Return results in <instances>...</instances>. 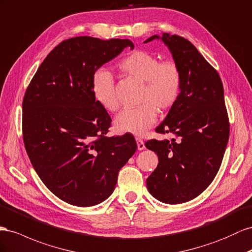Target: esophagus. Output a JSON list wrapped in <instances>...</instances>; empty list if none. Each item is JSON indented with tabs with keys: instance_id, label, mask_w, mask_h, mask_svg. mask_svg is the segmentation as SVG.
I'll return each instance as SVG.
<instances>
[{
	"instance_id": "esophagus-1",
	"label": "esophagus",
	"mask_w": 252,
	"mask_h": 252,
	"mask_svg": "<svg viewBox=\"0 0 252 252\" xmlns=\"http://www.w3.org/2000/svg\"><path fill=\"white\" fill-rule=\"evenodd\" d=\"M135 141H137V145H138V149H139V151H143V149L145 148L144 142H143V140L140 139V138H135Z\"/></svg>"
}]
</instances>
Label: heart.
Listing matches in <instances>:
<instances>
[{
    "instance_id": "b5f03b06",
    "label": "heart",
    "mask_w": 252,
    "mask_h": 252,
    "mask_svg": "<svg viewBox=\"0 0 252 252\" xmlns=\"http://www.w3.org/2000/svg\"><path fill=\"white\" fill-rule=\"evenodd\" d=\"M119 69L143 83L139 107L122 110L113 122L118 133L141 135L147 131L156 119L158 110L166 112L178 101L182 89V76L174 61H162L146 51H134L118 63ZM92 93L97 103L108 111L118 110L119 99L114 90V80L110 71L99 69L92 76Z\"/></svg>"
}]
</instances>
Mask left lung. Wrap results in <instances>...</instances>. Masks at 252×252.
<instances>
[{
    "mask_svg": "<svg viewBox=\"0 0 252 252\" xmlns=\"http://www.w3.org/2000/svg\"><path fill=\"white\" fill-rule=\"evenodd\" d=\"M155 39L172 53L181 72L182 89L177 104L156 129L174 138L145 143L159 159L146 185L156 199L177 205L194 199L215 178L227 147L229 120L221 79L198 50L189 40L167 32L144 43Z\"/></svg>",
    "mask_w": 252,
    "mask_h": 252,
    "instance_id": "8db88e82",
    "label": "left lung"
}]
</instances>
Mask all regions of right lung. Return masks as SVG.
Segmentation results:
<instances>
[{
  "label": "right lung",
  "instance_id": "add662e5",
  "mask_svg": "<svg viewBox=\"0 0 252 252\" xmlns=\"http://www.w3.org/2000/svg\"><path fill=\"white\" fill-rule=\"evenodd\" d=\"M129 39L81 36L58 44L25 92L23 141L40 179L58 198L77 207L109 197L118 174L137 151L130 133L106 137L111 118L92 93V76Z\"/></svg>",
  "mask_w": 252,
  "mask_h": 252
}]
</instances>
